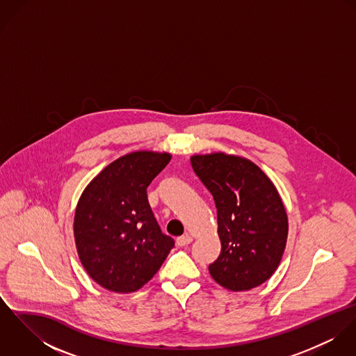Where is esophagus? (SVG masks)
Masks as SVG:
<instances>
[{
  "mask_svg": "<svg viewBox=\"0 0 356 356\" xmlns=\"http://www.w3.org/2000/svg\"><path fill=\"white\" fill-rule=\"evenodd\" d=\"M192 241H193V238H192V236H189V234H184V236H181V237L177 238V244H178L179 247H186V245H189Z\"/></svg>",
  "mask_w": 356,
  "mask_h": 356,
  "instance_id": "obj_1",
  "label": "esophagus"
}]
</instances>
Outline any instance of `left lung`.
<instances>
[{
  "instance_id": "8db88e82",
  "label": "left lung",
  "mask_w": 356,
  "mask_h": 356,
  "mask_svg": "<svg viewBox=\"0 0 356 356\" xmlns=\"http://www.w3.org/2000/svg\"><path fill=\"white\" fill-rule=\"evenodd\" d=\"M212 195L222 250L211 277L233 292L250 291L277 270L288 238V216L270 178L251 160L209 153L191 157Z\"/></svg>"
}]
</instances>
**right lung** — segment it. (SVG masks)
Wrapping results in <instances>:
<instances>
[{
    "instance_id": "right-lung-1",
    "label": "right lung",
    "mask_w": 356,
    "mask_h": 356,
    "mask_svg": "<svg viewBox=\"0 0 356 356\" xmlns=\"http://www.w3.org/2000/svg\"><path fill=\"white\" fill-rule=\"evenodd\" d=\"M170 153L124 154L86 186L75 211L74 236L81 263L102 288L130 293L143 288L174 248L161 233L147 188Z\"/></svg>"
}]
</instances>
